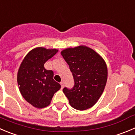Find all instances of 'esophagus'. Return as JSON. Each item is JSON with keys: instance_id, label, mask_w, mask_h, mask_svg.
<instances>
[{"instance_id": "34e87169", "label": "esophagus", "mask_w": 135, "mask_h": 135, "mask_svg": "<svg viewBox=\"0 0 135 135\" xmlns=\"http://www.w3.org/2000/svg\"><path fill=\"white\" fill-rule=\"evenodd\" d=\"M60 85H61V88H64V82L61 81V83H60Z\"/></svg>"}]
</instances>
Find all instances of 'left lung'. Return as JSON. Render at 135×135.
Instances as JSON below:
<instances>
[{
	"label": "left lung",
	"instance_id": "1",
	"mask_svg": "<svg viewBox=\"0 0 135 135\" xmlns=\"http://www.w3.org/2000/svg\"><path fill=\"white\" fill-rule=\"evenodd\" d=\"M61 54L68 64L74 80L72 88L63 89L70 105L80 111L93 107L107 83L105 61L94 50L83 46L65 49Z\"/></svg>",
	"mask_w": 135,
	"mask_h": 135
}]
</instances>
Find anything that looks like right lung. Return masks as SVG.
<instances>
[{"mask_svg":"<svg viewBox=\"0 0 135 135\" xmlns=\"http://www.w3.org/2000/svg\"><path fill=\"white\" fill-rule=\"evenodd\" d=\"M57 52L56 49L36 47L23 60L17 75L18 84L22 97L36 108H44L51 103L56 92L61 88L54 79L52 70L44 64Z\"/></svg>","mask_w":135,"mask_h":135,"instance_id":"1","label":"right lung"}]
</instances>
